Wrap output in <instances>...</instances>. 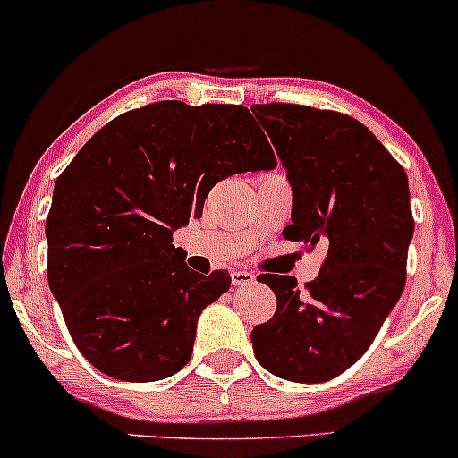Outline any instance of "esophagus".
<instances>
[{"label": "esophagus", "instance_id": "1", "mask_svg": "<svg viewBox=\"0 0 458 458\" xmlns=\"http://www.w3.org/2000/svg\"><path fill=\"white\" fill-rule=\"evenodd\" d=\"M256 282V276L247 269H234L233 271V284L234 286H250Z\"/></svg>", "mask_w": 458, "mask_h": 458}]
</instances>
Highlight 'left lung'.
Masks as SVG:
<instances>
[{"label":"left lung","mask_w":458,"mask_h":458,"mask_svg":"<svg viewBox=\"0 0 458 458\" xmlns=\"http://www.w3.org/2000/svg\"><path fill=\"white\" fill-rule=\"evenodd\" d=\"M293 187L288 241L327 245L317 280L260 276L277 297L251 331L256 360L276 377L323 383L353 366L396 306L413 236L407 174L351 115L306 105H251Z\"/></svg>","instance_id":"1"}]
</instances>
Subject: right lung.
I'll return each mask as SVG.
<instances>
[{
	"label": "right lung",
	"mask_w": 458,
	"mask_h": 458,
	"mask_svg": "<svg viewBox=\"0 0 458 458\" xmlns=\"http://www.w3.org/2000/svg\"><path fill=\"white\" fill-rule=\"evenodd\" d=\"M277 165L243 105L159 101L94 133L54 187L47 277L77 349L120 381H159L191 360L202 310L230 288L172 245L224 178Z\"/></svg>",
	"instance_id": "obj_1"
}]
</instances>
